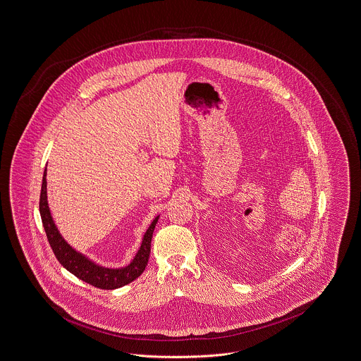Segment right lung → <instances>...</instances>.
<instances>
[{
	"label": "right lung",
	"instance_id": "1",
	"mask_svg": "<svg viewBox=\"0 0 361 361\" xmlns=\"http://www.w3.org/2000/svg\"><path fill=\"white\" fill-rule=\"evenodd\" d=\"M45 177H47V169L44 170L42 184H41V220H42V226H44L47 238L51 245V249H52L55 257L58 259V262L78 279H80L81 281L92 285L95 288H99V289H116V288L124 286V285L130 283L131 281L138 279L144 273V270L148 264V259H149V253H151L152 234H154L155 226L159 220V216L154 219L149 228L144 234L142 243H141L135 257L133 259V262L128 266H126L123 269H106V267L98 266L94 262H91L90 259H87L84 255L76 252L59 234V231L52 220V216H51V212L48 207V202H47V178Z\"/></svg>",
	"mask_w": 361,
	"mask_h": 361
}]
</instances>
